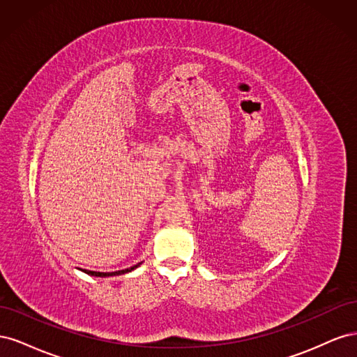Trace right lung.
<instances>
[{
  "label": "right lung",
  "instance_id": "1",
  "mask_svg": "<svg viewBox=\"0 0 357 357\" xmlns=\"http://www.w3.org/2000/svg\"><path fill=\"white\" fill-rule=\"evenodd\" d=\"M139 265H142V262L131 266V268H126V269H122V271H116V273H96V271H84L86 274H91V275H95V277H110V275H121V274H126V273H131L134 271L135 268H138Z\"/></svg>",
  "mask_w": 357,
  "mask_h": 357
}]
</instances>
